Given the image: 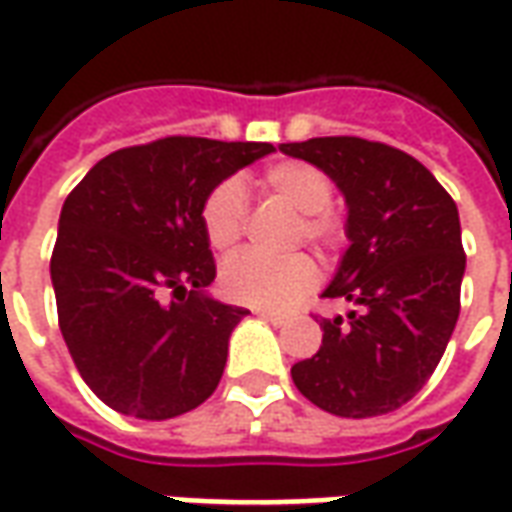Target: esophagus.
Returning a JSON list of instances; mask_svg holds the SVG:
<instances>
[{
  "label": "esophagus",
  "mask_w": 512,
  "mask_h": 512,
  "mask_svg": "<svg viewBox=\"0 0 512 512\" xmlns=\"http://www.w3.org/2000/svg\"><path fill=\"white\" fill-rule=\"evenodd\" d=\"M259 320L270 322V325H275V328H281V325L289 322V317H286V314H273V311H259Z\"/></svg>",
  "instance_id": "obj_1"
}]
</instances>
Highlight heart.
<instances>
[{
	"label": "heart",
	"instance_id": "heart-1",
	"mask_svg": "<svg viewBox=\"0 0 512 512\" xmlns=\"http://www.w3.org/2000/svg\"><path fill=\"white\" fill-rule=\"evenodd\" d=\"M262 187L284 198L297 212H303L300 237L322 248L339 239L342 234L339 220L328 212L333 187L322 170L306 162H275L262 173ZM245 217H248L245 187L237 179L220 181L206 195L201 209V223L209 245L215 250L231 248L242 237ZM317 284H320V267L306 253H297L289 259H267L259 253L242 250L220 267V286L234 303L267 308V311L297 306L303 297L317 289Z\"/></svg>",
	"mask_w": 512,
	"mask_h": 512
}]
</instances>
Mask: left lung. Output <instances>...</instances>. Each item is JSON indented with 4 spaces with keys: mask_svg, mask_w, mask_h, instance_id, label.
I'll return each instance as SVG.
<instances>
[{
    "mask_svg": "<svg viewBox=\"0 0 512 512\" xmlns=\"http://www.w3.org/2000/svg\"><path fill=\"white\" fill-rule=\"evenodd\" d=\"M320 168L347 204L350 245L322 297L353 303L322 320L317 353L292 366L317 408L366 419L416 397L447 350L460 314L466 253L458 206L419 159L361 137L281 143Z\"/></svg>",
    "mask_w": 512,
    "mask_h": 512,
    "instance_id": "1",
    "label": "left lung"
}]
</instances>
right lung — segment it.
Returning a JSON list of instances; mask_svg holds the SVG:
<instances>
[{"label": "right lung", "mask_w": 512, "mask_h": 512, "mask_svg": "<svg viewBox=\"0 0 512 512\" xmlns=\"http://www.w3.org/2000/svg\"><path fill=\"white\" fill-rule=\"evenodd\" d=\"M270 151L165 137L104 157L65 198L52 253L60 331L112 411L162 422L217 389L248 311L206 289L215 259L201 209L220 181Z\"/></svg>", "instance_id": "right-lung-1"}]
</instances>
